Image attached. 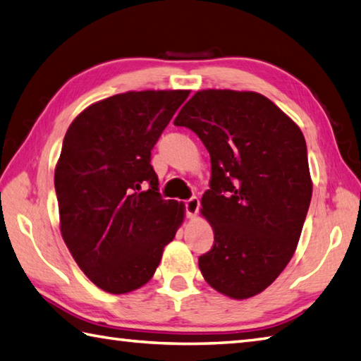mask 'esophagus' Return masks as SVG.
<instances>
[{
  "label": "esophagus",
  "mask_w": 361,
  "mask_h": 361,
  "mask_svg": "<svg viewBox=\"0 0 361 361\" xmlns=\"http://www.w3.org/2000/svg\"><path fill=\"white\" fill-rule=\"evenodd\" d=\"M183 204H185V214L188 219H195L196 214H198V210H200V200L193 196V198L183 201Z\"/></svg>",
  "instance_id": "34e87169"
}]
</instances>
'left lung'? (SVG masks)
Here are the masks:
<instances>
[{
    "label": "left lung",
    "instance_id": "8db88e82",
    "mask_svg": "<svg viewBox=\"0 0 361 361\" xmlns=\"http://www.w3.org/2000/svg\"><path fill=\"white\" fill-rule=\"evenodd\" d=\"M174 124L193 130L210 154L201 214L214 247L198 259L204 280L235 300L255 297L289 264L307 219L312 182L303 133L253 91H198Z\"/></svg>",
    "mask_w": 361,
    "mask_h": 361
}]
</instances>
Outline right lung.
Listing matches in <instances>:
<instances>
[{"label": "right lung", "mask_w": 361, "mask_h": 361, "mask_svg": "<svg viewBox=\"0 0 361 361\" xmlns=\"http://www.w3.org/2000/svg\"><path fill=\"white\" fill-rule=\"evenodd\" d=\"M190 91H128L72 121L54 168L59 228L83 274L110 294L151 280L185 207L163 200L151 151Z\"/></svg>", "instance_id": "add662e5"}]
</instances>
